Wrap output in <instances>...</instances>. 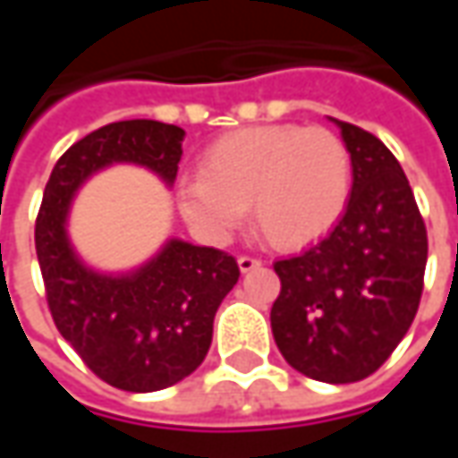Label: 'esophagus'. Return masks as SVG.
Listing matches in <instances>:
<instances>
[{
  "label": "esophagus",
  "instance_id": "34e87169",
  "mask_svg": "<svg viewBox=\"0 0 458 458\" xmlns=\"http://www.w3.org/2000/svg\"><path fill=\"white\" fill-rule=\"evenodd\" d=\"M237 262H239V270H242V273H252V270H257V267H262V259H259V257H252V255H239Z\"/></svg>",
  "mask_w": 458,
  "mask_h": 458
}]
</instances>
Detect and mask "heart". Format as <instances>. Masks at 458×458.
Listing matches in <instances>:
<instances>
[{
  "instance_id": "heart-1",
  "label": "heart",
  "mask_w": 458,
  "mask_h": 458,
  "mask_svg": "<svg viewBox=\"0 0 458 458\" xmlns=\"http://www.w3.org/2000/svg\"><path fill=\"white\" fill-rule=\"evenodd\" d=\"M352 191V155L324 127H247L208 145L201 173L175 183L185 224L224 242L252 206L257 232L277 250L316 242L339 221Z\"/></svg>"
}]
</instances>
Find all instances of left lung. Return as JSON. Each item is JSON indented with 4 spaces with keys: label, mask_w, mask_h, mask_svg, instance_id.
Returning <instances> with one entry per match:
<instances>
[{
    "label": "left lung",
    "mask_w": 458,
    "mask_h": 458,
    "mask_svg": "<svg viewBox=\"0 0 458 458\" xmlns=\"http://www.w3.org/2000/svg\"><path fill=\"white\" fill-rule=\"evenodd\" d=\"M334 122L352 155V196L328 237L273 265L280 295L270 324L293 369L346 385L377 372L408 334L428 237L395 155L367 130Z\"/></svg>",
    "instance_id": "8db88e82"
}]
</instances>
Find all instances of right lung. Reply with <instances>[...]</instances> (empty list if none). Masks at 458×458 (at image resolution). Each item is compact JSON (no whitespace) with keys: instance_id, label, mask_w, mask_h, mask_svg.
<instances>
[{"instance_id":"obj_1","label":"right lung","mask_w":458,"mask_h":458,"mask_svg":"<svg viewBox=\"0 0 458 458\" xmlns=\"http://www.w3.org/2000/svg\"><path fill=\"white\" fill-rule=\"evenodd\" d=\"M185 132L155 119H127L86 134L63 152L35 221V250L50 316L86 367L127 393H155L188 377L206 357L214 316L237 285L229 252L170 239L148 265L124 275L86 267L65 219L86 178L114 163L178 175Z\"/></svg>"}]
</instances>
